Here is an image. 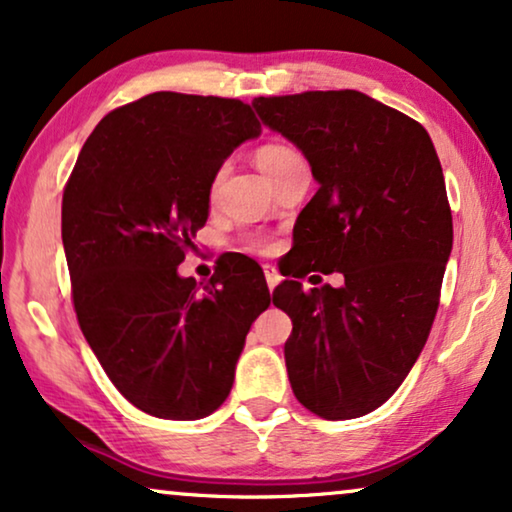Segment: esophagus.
<instances>
[{
	"instance_id": "obj_1",
	"label": "esophagus",
	"mask_w": 512,
	"mask_h": 512,
	"mask_svg": "<svg viewBox=\"0 0 512 512\" xmlns=\"http://www.w3.org/2000/svg\"><path fill=\"white\" fill-rule=\"evenodd\" d=\"M263 272H265V282H268V289L272 291L277 287V284H280V272L275 270V265H263Z\"/></svg>"
}]
</instances>
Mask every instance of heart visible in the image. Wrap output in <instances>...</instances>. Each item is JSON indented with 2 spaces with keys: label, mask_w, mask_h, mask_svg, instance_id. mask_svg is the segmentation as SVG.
I'll return each instance as SVG.
<instances>
[{
  "label": "heart",
  "mask_w": 512,
  "mask_h": 512,
  "mask_svg": "<svg viewBox=\"0 0 512 512\" xmlns=\"http://www.w3.org/2000/svg\"><path fill=\"white\" fill-rule=\"evenodd\" d=\"M298 152L294 148H289V145H282V143H265L261 145L254 152V162L256 167L263 171L265 178H270L275 171H280L284 164L291 162V159H296ZM254 249H265L263 242H256Z\"/></svg>",
  "instance_id": "b5f03b06"
}]
</instances>
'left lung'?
<instances>
[{"label": "left lung", "mask_w": 512, "mask_h": 512, "mask_svg": "<svg viewBox=\"0 0 512 512\" xmlns=\"http://www.w3.org/2000/svg\"><path fill=\"white\" fill-rule=\"evenodd\" d=\"M268 129L308 159L315 197L298 214L303 268L341 272V287L282 282L284 343L296 400L329 421L381 407L428 341L454 225L428 131L362 91L254 98Z\"/></svg>", "instance_id": "8db88e82"}]
</instances>
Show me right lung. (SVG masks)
Wrapping results in <instances>:
<instances>
[{
  "instance_id": "obj_1",
  "label": "right lung",
  "mask_w": 512,
  "mask_h": 512,
  "mask_svg": "<svg viewBox=\"0 0 512 512\" xmlns=\"http://www.w3.org/2000/svg\"><path fill=\"white\" fill-rule=\"evenodd\" d=\"M258 136L247 103L157 91L101 119L65 185L79 327L115 388L150 416L195 421L221 407L270 305L254 263L232 261L209 284L178 275L218 169Z\"/></svg>"
}]
</instances>
